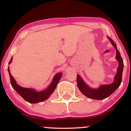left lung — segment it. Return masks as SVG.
<instances>
[{
	"label": "left lung",
	"mask_w": 131,
	"mask_h": 131,
	"mask_svg": "<svg viewBox=\"0 0 131 131\" xmlns=\"http://www.w3.org/2000/svg\"><path fill=\"white\" fill-rule=\"evenodd\" d=\"M108 38L110 40L113 46L115 48L116 50V59L118 60L119 63L118 68L117 69V73L115 76V81L113 83L110 84L102 85L98 89H92L89 87L85 83L81 76L78 74L77 85L78 88L82 94L89 99H95V100H103V99H106L116 91V89L121 84V82L122 81L123 70V67H124L123 60L121 58V55H120L119 52L117 49L116 44L114 42L112 39L108 37Z\"/></svg>",
	"instance_id": "8db88e82"
}]
</instances>
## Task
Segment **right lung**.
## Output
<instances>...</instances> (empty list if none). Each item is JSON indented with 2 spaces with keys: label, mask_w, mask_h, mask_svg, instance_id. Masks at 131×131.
Masks as SVG:
<instances>
[{
  "label": "right lung",
  "mask_w": 131,
  "mask_h": 131,
  "mask_svg": "<svg viewBox=\"0 0 131 131\" xmlns=\"http://www.w3.org/2000/svg\"><path fill=\"white\" fill-rule=\"evenodd\" d=\"M12 61V57L10 62H9V64L11 63ZM8 71L9 75H10V83H11L12 88L26 102H29L30 103H36L47 100V99L50 97V95L53 92V91H55V88H56L60 79H61V76H62V74L61 73H58V74H57L54 76L52 82H51L50 85L46 90L40 92H37L34 89H32L22 88L20 85L17 84L14 78L12 76L11 73H10L9 68H8Z\"/></svg>",
  "instance_id": "add662e5"
}]
</instances>
